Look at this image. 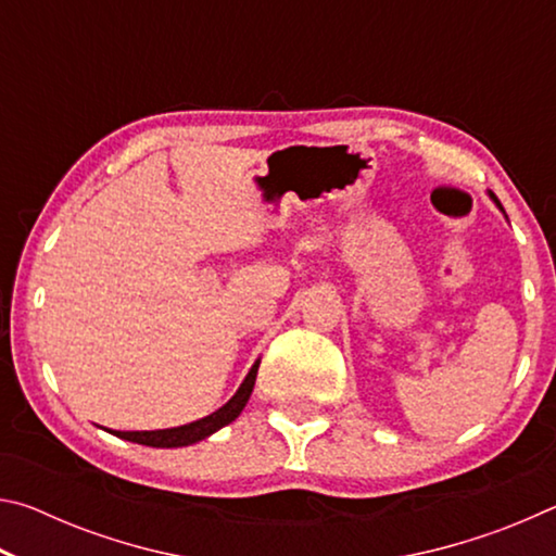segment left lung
<instances>
[{"instance_id": "obj_1", "label": "left lung", "mask_w": 556, "mask_h": 556, "mask_svg": "<svg viewBox=\"0 0 556 556\" xmlns=\"http://www.w3.org/2000/svg\"><path fill=\"white\" fill-rule=\"evenodd\" d=\"M488 195H491V201H493V203L497 205V211H501V213L505 215V211H503V205H501V201H497V199H495V193H493V191H488ZM505 220H507V215H505Z\"/></svg>"}]
</instances>
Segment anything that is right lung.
<instances>
[{"instance_id":"obj_1","label":"right lung","mask_w":556,"mask_h":556,"mask_svg":"<svg viewBox=\"0 0 556 556\" xmlns=\"http://www.w3.org/2000/svg\"><path fill=\"white\" fill-rule=\"evenodd\" d=\"M257 368H260V357L250 368V372L244 375V380L238 388V392H235L220 409H215L213 414H208V417L191 421V425H181V427H172V429H154V431H112V429H105V431H110V434H115L125 441H135V444L154 446V448H181V446L199 444V441L208 439L211 434H215V431H220L223 427H228L230 421L240 417V412L244 409V404H248V400H250L252 388H255Z\"/></svg>"}]
</instances>
